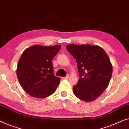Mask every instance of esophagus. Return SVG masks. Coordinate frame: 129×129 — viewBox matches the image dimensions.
Masks as SVG:
<instances>
[{"label":"esophagus","instance_id":"34e87169","mask_svg":"<svg viewBox=\"0 0 129 129\" xmlns=\"http://www.w3.org/2000/svg\"><path fill=\"white\" fill-rule=\"evenodd\" d=\"M62 78V79H67L69 78V76H68V75H67L66 77H63V78Z\"/></svg>","mask_w":129,"mask_h":129}]
</instances>
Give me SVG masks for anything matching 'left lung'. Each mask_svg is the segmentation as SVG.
Masks as SVG:
<instances>
[{
    "label": "left lung",
    "instance_id": "8db88e82",
    "mask_svg": "<svg viewBox=\"0 0 129 129\" xmlns=\"http://www.w3.org/2000/svg\"><path fill=\"white\" fill-rule=\"evenodd\" d=\"M67 50L77 61L79 78L74 94L85 102L95 101L108 86L112 65L102 48L90 44H70Z\"/></svg>",
    "mask_w": 129,
    "mask_h": 129
}]
</instances>
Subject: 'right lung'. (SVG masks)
Here are the masks:
<instances>
[{
    "label": "right lung",
    "mask_w": 129,
    "mask_h": 129,
    "mask_svg": "<svg viewBox=\"0 0 129 129\" xmlns=\"http://www.w3.org/2000/svg\"><path fill=\"white\" fill-rule=\"evenodd\" d=\"M61 49L59 45H36L24 51L17 67L20 84L33 97L44 98L55 91L60 78L54 76L52 59Z\"/></svg>",
    "instance_id": "obj_1"
}]
</instances>
